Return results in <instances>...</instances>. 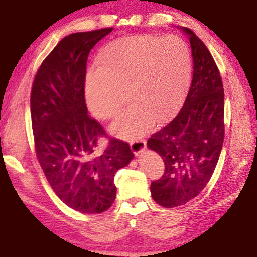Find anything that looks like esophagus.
Instances as JSON below:
<instances>
[{
    "mask_svg": "<svg viewBox=\"0 0 257 257\" xmlns=\"http://www.w3.org/2000/svg\"><path fill=\"white\" fill-rule=\"evenodd\" d=\"M131 148L133 150V153L138 156L139 154L142 153L143 149L146 148V141L145 140H134V141L131 142Z\"/></svg>",
    "mask_w": 257,
    "mask_h": 257,
    "instance_id": "1",
    "label": "esophagus"
}]
</instances>
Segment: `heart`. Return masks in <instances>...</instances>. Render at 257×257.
<instances>
[{"label": "heart", "mask_w": 257, "mask_h": 257, "mask_svg": "<svg viewBox=\"0 0 257 257\" xmlns=\"http://www.w3.org/2000/svg\"><path fill=\"white\" fill-rule=\"evenodd\" d=\"M96 69L84 76V98L89 111L101 121L117 116L125 101L131 104L112 125L124 139H138L166 121L186 97L191 78L187 43L167 35H134L114 40L98 51Z\"/></svg>", "instance_id": "obj_1"}]
</instances>
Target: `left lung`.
<instances>
[{
	"mask_svg": "<svg viewBox=\"0 0 257 257\" xmlns=\"http://www.w3.org/2000/svg\"><path fill=\"white\" fill-rule=\"evenodd\" d=\"M193 55V78L179 114L148 139V148L164 161L162 177L150 184L164 208L183 206L204 189L224 140V91L220 70L202 41L183 27Z\"/></svg>",
	"mask_w": 257,
	"mask_h": 257,
	"instance_id": "obj_1",
	"label": "left lung"
}]
</instances>
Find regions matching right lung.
Segmentation results:
<instances>
[{"label": "right lung", "instance_id": "add662e5", "mask_svg": "<svg viewBox=\"0 0 257 257\" xmlns=\"http://www.w3.org/2000/svg\"><path fill=\"white\" fill-rule=\"evenodd\" d=\"M112 28L70 34L60 41L37 70L30 95L35 152L48 183L60 200L84 214H100L116 197L115 174L134 157L131 146L108 138L88 115L84 76L89 53Z\"/></svg>", "mask_w": 257, "mask_h": 257}]
</instances>
